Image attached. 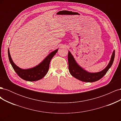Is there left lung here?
Instances as JSON below:
<instances>
[{
	"label": "left lung",
	"mask_w": 121,
	"mask_h": 121,
	"mask_svg": "<svg viewBox=\"0 0 121 121\" xmlns=\"http://www.w3.org/2000/svg\"><path fill=\"white\" fill-rule=\"evenodd\" d=\"M115 51L113 52L110 61L108 66L103 70L97 73H89L80 67L76 63L74 57L71 52H69L68 58L69 72L72 76L80 81L86 82H93L100 80L105 75L109 69L112 66L114 60Z\"/></svg>",
	"instance_id": "8db88e82"
}]
</instances>
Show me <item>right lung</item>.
I'll list each match as a JSON object with an SVG mask.
<instances>
[{
  "label": "right lung",
  "instance_id": "obj_1",
  "mask_svg": "<svg viewBox=\"0 0 121 121\" xmlns=\"http://www.w3.org/2000/svg\"><path fill=\"white\" fill-rule=\"evenodd\" d=\"M57 51L58 49L51 52L37 66L25 69L20 68L14 64L11 58L9 49H8V56L10 63L12 65L14 71L20 78L28 81H36L41 79L46 75L48 71L50 60Z\"/></svg>",
  "mask_w": 121,
  "mask_h": 121
}]
</instances>
